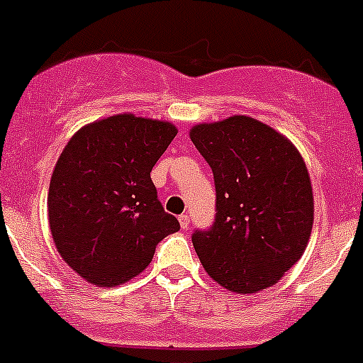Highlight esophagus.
Here are the masks:
<instances>
[{
    "mask_svg": "<svg viewBox=\"0 0 363 363\" xmlns=\"http://www.w3.org/2000/svg\"><path fill=\"white\" fill-rule=\"evenodd\" d=\"M179 223H181V228H188L191 220H189L188 214H181V216H179Z\"/></svg>",
    "mask_w": 363,
    "mask_h": 363,
    "instance_id": "esophagus-1",
    "label": "esophagus"
}]
</instances>
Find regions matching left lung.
Masks as SVG:
<instances>
[{"mask_svg": "<svg viewBox=\"0 0 363 363\" xmlns=\"http://www.w3.org/2000/svg\"><path fill=\"white\" fill-rule=\"evenodd\" d=\"M216 186V218L193 246L207 275L252 294L275 286L303 255L314 225L311 175L300 150L252 117L234 115L189 131Z\"/></svg>", "mask_w": 363, "mask_h": 363, "instance_id": "8db88e82", "label": "left lung"}]
</instances>
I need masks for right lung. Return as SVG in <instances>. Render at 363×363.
Returning <instances> with one entry per match:
<instances>
[{
  "mask_svg": "<svg viewBox=\"0 0 363 363\" xmlns=\"http://www.w3.org/2000/svg\"><path fill=\"white\" fill-rule=\"evenodd\" d=\"M175 135L170 122L121 113L69 140L52 170L48 214L56 250L81 279L97 287L125 284L181 228L150 179Z\"/></svg>",
  "mask_w": 363,
  "mask_h": 363,
  "instance_id": "right-lung-1",
  "label": "right lung"
}]
</instances>
